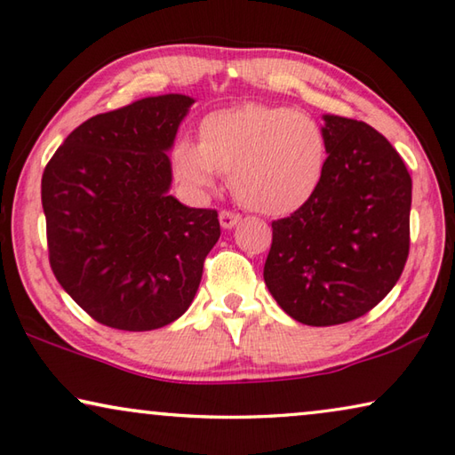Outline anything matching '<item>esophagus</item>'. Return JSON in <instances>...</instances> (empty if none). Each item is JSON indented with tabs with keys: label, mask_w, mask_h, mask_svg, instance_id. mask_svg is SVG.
<instances>
[{
	"label": "esophagus",
	"mask_w": 455,
	"mask_h": 455,
	"mask_svg": "<svg viewBox=\"0 0 455 455\" xmlns=\"http://www.w3.org/2000/svg\"><path fill=\"white\" fill-rule=\"evenodd\" d=\"M219 220L222 228H233L238 225V220H241V214H236L233 211H220Z\"/></svg>",
	"instance_id": "1"
}]
</instances>
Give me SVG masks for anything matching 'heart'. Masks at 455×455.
<instances>
[{
	"label": "heart",
	"instance_id": "b5f03b06",
	"mask_svg": "<svg viewBox=\"0 0 455 455\" xmlns=\"http://www.w3.org/2000/svg\"><path fill=\"white\" fill-rule=\"evenodd\" d=\"M328 153L326 131L310 115L284 105L243 103L206 115L199 143L179 139L171 164L188 191H212L222 172L246 209L286 217L318 193Z\"/></svg>",
	"mask_w": 455,
	"mask_h": 455
}]
</instances>
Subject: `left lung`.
I'll use <instances>...</instances> for the list:
<instances>
[{
    "label": "left lung",
    "instance_id": "obj_1",
    "mask_svg": "<svg viewBox=\"0 0 455 455\" xmlns=\"http://www.w3.org/2000/svg\"><path fill=\"white\" fill-rule=\"evenodd\" d=\"M328 167L318 193L272 222L264 283L288 316L334 326L392 291L410 251L411 179L398 151L356 119L324 115Z\"/></svg>",
    "mask_w": 455,
    "mask_h": 455
}]
</instances>
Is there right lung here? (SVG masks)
<instances>
[{
  "mask_svg": "<svg viewBox=\"0 0 455 455\" xmlns=\"http://www.w3.org/2000/svg\"><path fill=\"white\" fill-rule=\"evenodd\" d=\"M193 97H145L95 115L47 163L41 204L49 264L105 326L145 332L183 316L199 291L219 214L169 195V151Z\"/></svg>",
  "mask_w": 455,
  "mask_h": 455,
  "instance_id": "right-lung-1",
  "label": "right lung"
}]
</instances>
